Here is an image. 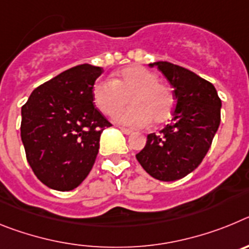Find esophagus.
<instances>
[{"label": "esophagus", "instance_id": "esophagus-1", "mask_svg": "<svg viewBox=\"0 0 249 249\" xmlns=\"http://www.w3.org/2000/svg\"><path fill=\"white\" fill-rule=\"evenodd\" d=\"M121 131L123 132V133H124V135H127V136H129V135H132V131L131 129H128V128H123V127H121Z\"/></svg>", "mask_w": 249, "mask_h": 249}]
</instances>
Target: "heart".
<instances>
[{"label":"heart","mask_w":249,"mask_h":249,"mask_svg":"<svg viewBox=\"0 0 249 249\" xmlns=\"http://www.w3.org/2000/svg\"><path fill=\"white\" fill-rule=\"evenodd\" d=\"M128 109L118 110L128 102ZM92 98L102 113L113 114L114 122L131 128L144 127L153 121L162 124L171 118L176 106L169 87L158 82L157 74L141 66H129L117 72L114 80L102 78L94 82Z\"/></svg>","instance_id":"b5f03b06"}]
</instances>
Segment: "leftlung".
<instances>
[{
	"instance_id": "1",
	"label": "left lung",
	"mask_w": 249,
	"mask_h": 249,
	"mask_svg": "<svg viewBox=\"0 0 249 249\" xmlns=\"http://www.w3.org/2000/svg\"><path fill=\"white\" fill-rule=\"evenodd\" d=\"M149 66L168 80L177 103L171 123L147 136L136 158L156 179L177 181L193 172L207 155L221 122L222 102L214 86L195 72L166 61Z\"/></svg>"
}]
</instances>
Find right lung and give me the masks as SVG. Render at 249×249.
I'll return each mask as SVG.
<instances>
[{"label": "right lung", "mask_w": 249, "mask_h": 249, "mask_svg": "<svg viewBox=\"0 0 249 249\" xmlns=\"http://www.w3.org/2000/svg\"><path fill=\"white\" fill-rule=\"evenodd\" d=\"M103 70L76 66L37 87L22 106L21 140L39 181L56 191L80 186L94 164L101 133L111 123L93 106Z\"/></svg>", "instance_id": "1"}]
</instances>
